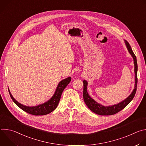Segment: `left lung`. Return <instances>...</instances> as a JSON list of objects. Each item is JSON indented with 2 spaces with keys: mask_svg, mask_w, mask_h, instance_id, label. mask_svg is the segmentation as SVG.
Listing matches in <instances>:
<instances>
[{
  "mask_svg": "<svg viewBox=\"0 0 146 146\" xmlns=\"http://www.w3.org/2000/svg\"><path fill=\"white\" fill-rule=\"evenodd\" d=\"M125 43V45L127 46V48L131 54V55L132 56L133 59V63L135 66V86L134 89L132 91V93L124 100L121 101V102L115 104V105H113L111 106H103L100 104L96 102L94 99L91 98V96L89 95L88 92H87V86H88V82L86 80L83 81V84H84V89H83V98H84V100L85 102V103L86 105L88 106V108L91 110L92 112L95 113V114H97L98 115H113L114 114L117 113L119 111L122 110L123 109L125 108L128 104L132 101L133 98H134L136 89H137V60L136 57L135 55L134 54L131 46L129 45V43L127 41L124 40Z\"/></svg>",
  "mask_w": 146,
  "mask_h": 146,
  "instance_id": "obj_1",
  "label": "left lung"
}]
</instances>
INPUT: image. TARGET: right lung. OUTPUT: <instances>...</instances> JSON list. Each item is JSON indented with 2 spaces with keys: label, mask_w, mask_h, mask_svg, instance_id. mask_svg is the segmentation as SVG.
Returning <instances> with one entry per match:
<instances>
[{
  "label": "right lung",
  "mask_w": 146,
  "mask_h": 146,
  "mask_svg": "<svg viewBox=\"0 0 146 146\" xmlns=\"http://www.w3.org/2000/svg\"><path fill=\"white\" fill-rule=\"evenodd\" d=\"M70 81V77H69L60 81L58 84L52 96L48 101L35 106H27L23 105V104H21L13 98L9 88L8 90L10 97L12 99L13 101L20 109H21L23 110L29 114L34 115H43L50 113L56 108L60 100L62 92H63L66 87L69 84Z\"/></svg>",
  "instance_id": "right-lung-1"
}]
</instances>
